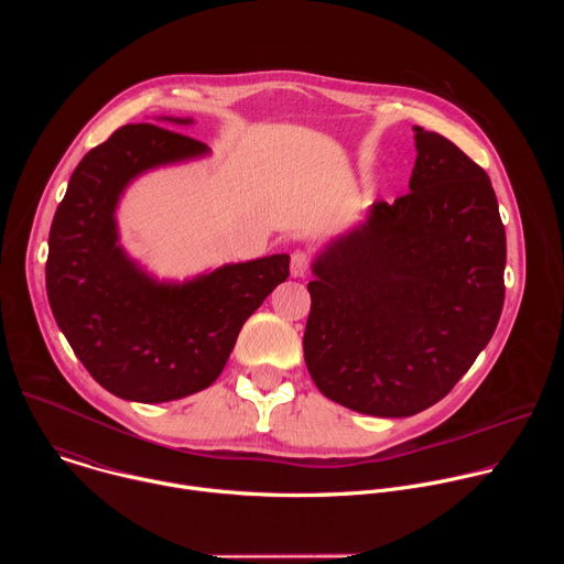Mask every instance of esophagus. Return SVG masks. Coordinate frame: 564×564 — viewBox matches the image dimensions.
<instances>
[{"label": "esophagus", "mask_w": 564, "mask_h": 564, "mask_svg": "<svg viewBox=\"0 0 564 564\" xmlns=\"http://www.w3.org/2000/svg\"><path fill=\"white\" fill-rule=\"evenodd\" d=\"M290 272L294 279H303L310 272V257L305 252H294L290 261Z\"/></svg>", "instance_id": "obj_1"}]
</instances>
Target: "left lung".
Instances as JSON below:
<instances>
[{"mask_svg":"<svg viewBox=\"0 0 564 564\" xmlns=\"http://www.w3.org/2000/svg\"><path fill=\"white\" fill-rule=\"evenodd\" d=\"M415 131L411 194L312 261L303 335L312 381L337 404L411 417L437 404L491 341L505 305L507 236L487 172Z\"/></svg>","mask_w":564,"mask_h":564,"instance_id":"left-lung-1","label":"left lung"}]
</instances>
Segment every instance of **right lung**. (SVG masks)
Returning a JSON list of instances; mask_svg holds the SVG:
<instances>
[{"mask_svg":"<svg viewBox=\"0 0 564 564\" xmlns=\"http://www.w3.org/2000/svg\"><path fill=\"white\" fill-rule=\"evenodd\" d=\"M207 153V144L183 133L127 124L79 160L53 216V316L91 377L120 399L163 404L212 386L240 328L290 274V257L272 254L183 283L158 281L124 252L116 212L127 187L151 170Z\"/></svg>","mask_w":564,"mask_h":564,"instance_id":"1","label":"right lung"}]
</instances>
